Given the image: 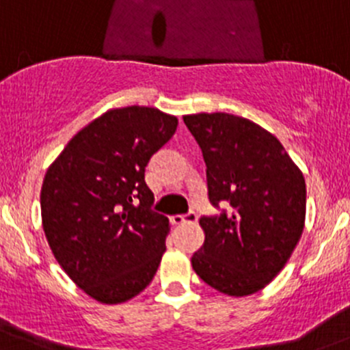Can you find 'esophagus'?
Instances as JSON below:
<instances>
[{
	"instance_id": "obj_1",
	"label": "esophagus",
	"mask_w": 350,
	"mask_h": 350,
	"mask_svg": "<svg viewBox=\"0 0 350 350\" xmlns=\"http://www.w3.org/2000/svg\"><path fill=\"white\" fill-rule=\"evenodd\" d=\"M198 217L196 213H188V215H174L171 217L172 225H183V224H196Z\"/></svg>"
}]
</instances>
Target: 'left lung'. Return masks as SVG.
Listing matches in <instances>:
<instances>
[{
  "label": "left lung",
  "instance_id": "left-lung-1",
  "mask_svg": "<svg viewBox=\"0 0 350 350\" xmlns=\"http://www.w3.org/2000/svg\"><path fill=\"white\" fill-rule=\"evenodd\" d=\"M203 152L208 198L228 213L200 218L204 242L195 273L228 296L266 288L291 257L305 228L306 185L280 140L230 113L183 116Z\"/></svg>",
  "mask_w": 350,
  "mask_h": 350
}]
</instances>
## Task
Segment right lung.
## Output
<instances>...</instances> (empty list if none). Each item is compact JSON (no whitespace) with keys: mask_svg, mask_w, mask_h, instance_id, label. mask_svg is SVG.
I'll use <instances>...</instances> for the list:
<instances>
[{"mask_svg":"<svg viewBox=\"0 0 350 350\" xmlns=\"http://www.w3.org/2000/svg\"><path fill=\"white\" fill-rule=\"evenodd\" d=\"M176 129L178 118L157 108L108 109L45 172V237L67 276L96 301H129L157 273L169 220L150 210L146 165Z\"/></svg>","mask_w":350,"mask_h":350,"instance_id":"right-lung-1","label":"right lung"}]
</instances>
